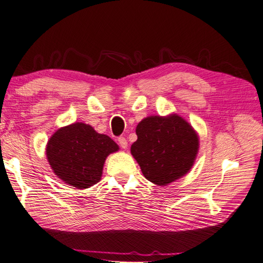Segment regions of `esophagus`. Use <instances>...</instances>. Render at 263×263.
Wrapping results in <instances>:
<instances>
[{
    "label": "esophagus",
    "mask_w": 263,
    "mask_h": 263,
    "mask_svg": "<svg viewBox=\"0 0 263 263\" xmlns=\"http://www.w3.org/2000/svg\"><path fill=\"white\" fill-rule=\"evenodd\" d=\"M118 141H119L120 146L122 147V149H126V147H127V141H126V139L124 137H120L118 139Z\"/></svg>",
    "instance_id": "1"
}]
</instances>
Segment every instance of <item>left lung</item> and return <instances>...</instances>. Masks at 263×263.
I'll list each match as a JSON object with an SVG mask.
<instances>
[{
	"label": "left lung",
	"mask_w": 263,
	"mask_h": 263,
	"mask_svg": "<svg viewBox=\"0 0 263 263\" xmlns=\"http://www.w3.org/2000/svg\"><path fill=\"white\" fill-rule=\"evenodd\" d=\"M136 133L131 154L146 180L166 185L190 172L199 152V136L182 117L177 113L146 117Z\"/></svg>",
	"instance_id": "8db88e82"
}]
</instances>
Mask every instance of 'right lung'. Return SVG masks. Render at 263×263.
<instances>
[{
    "instance_id": "right-lung-1",
    "label": "right lung",
    "mask_w": 263,
    "mask_h": 263,
    "mask_svg": "<svg viewBox=\"0 0 263 263\" xmlns=\"http://www.w3.org/2000/svg\"><path fill=\"white\" fill-rule=\"evenodd\" d=\"M117 151L119 145L110 137L83 122L60 127L52 134L45 149L55 176L80 190L99 182L107 156Z\"/></svg>"
}]
</instances>
